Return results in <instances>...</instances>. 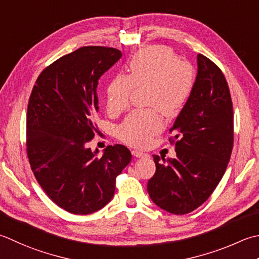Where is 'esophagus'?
<instances>
[{"label": "esophagus", "instance_id": "obj_1", "mask_svg": "<svg viewBox=\"0 0 259 259\" xmlns=\"http://www.w3.org/2000/svg\"><path fill=\"white\" fill-rule=\"evenodd\" d=\"M131 153H133V155L135 157H137V158H144V157H148V154L143 153V151H140V150H133Z\"/></svg>", "mask_w": 259, "mask_h": 259}]
</instances>
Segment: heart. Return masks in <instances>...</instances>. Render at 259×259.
<instances>
[{
    "mask_svg": "<svg viewBox=\"0 0 259 259\" xmlns=\"http://www.w3.org/2000/svg\"><path fill=\"white\" fill-rule=\"evenodd\" d=\"M129 75H119L106 90V106L111 113L128 109L134 89H148L147 105L156 109L136 111L126 116L118 129L119 138L134 147H145L164 128L158 108L174 116L184 108L195 83L194 69L180 60L165 46H153L137 53L128 65Z\"/></svg>",
    "mask_w": 259,
    "mask_h": 259,
    "instance_id": "obj_1",
    "label": "heart"
}]
</instances>
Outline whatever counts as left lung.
I'll return each instance as SVG.
<instances>
[{
    "label": "left lung",
    "mask_w": 259,
    "mask_h": 259,
    "mask_svg": "<svg viewBox=\"0 0 259 259\" xmlns=\"http://www.w3.org/2000/svg\"><path fill=\"white\" fill-rule=\"evenodd\" d=\"M169 133L175 158L154 155L156 173L147 190L156 205L186 214L209 199L229 163L234 146V110L221 69L197 55L194 88Z\"/></svg>",
    "instance_id": "left-lung-1"
}]
</instances>
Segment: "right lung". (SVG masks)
Segmentation results:
<instances>
[{
	"mask_svg": "<svg viewBox=\"0 0 259 259\" xmlns=\"http://www.w3.org/2000/svg\"><path fill=\"white\" fill-rule=\"evenodd\" d=\"M122 57L115 48L88 46L56 60L37 78L27 112V154L50 200L74 214H90L109 203L115 179L130 163L123 145L98 157L88 144L96 133L99 79Z\"/></svg>",
	"mask_w": 259,
	"mask_h": 259,
	"instance_id": "obj_1",
	"label": "right lung"
}]
</instances>
